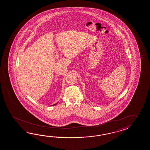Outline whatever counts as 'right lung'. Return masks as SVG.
Masks as SVG:
<instances>
[{"label":"right lung","instance_id":"add662e5","mask_svg":"<svg viewBox=\"0 0 150 150\" xmlns=\"http://www.w3.org/2000/svg\"><path fill=\"white\" fill-rule=\"evenodd\" d=\"M57 103H56V104H54V105H57Z\"/></svg>","mask_w":150,"mask_h":150}]
</instances>
